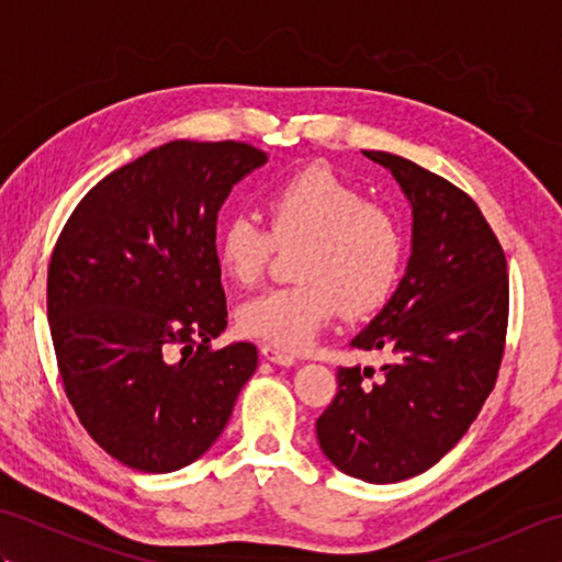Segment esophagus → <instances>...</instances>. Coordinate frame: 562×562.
I'll return each instance as SVG.
<instances>
[{
  "instance_id": "34e87169",
  "label": "esophagus",
  "mask_w": 562,
  "mask_h": 562,
  "mask_svg": "<svg viewBox=\"0 0 562 562\" xmlns=\"http://www.w3.org/2000/svg\"><path fill=\"white\" fill-rule=\"evenodd\" d=\"M260 355L266 357L268 362H274V364H282V367H292L296 364V357L292 352H284L280 348H274V345H262L260 348Z\"/></svg>"
}]
</instances>
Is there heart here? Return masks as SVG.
<instances>
[{
    "label": "heart",
    "instance_id": "b5f03b06",
    "mask_svg": "<svg viewBox=\"0 0 562 562\" xmlns=\"http://www.w3.org/2000/svg\"><path fill=\"white\" fill-rule=\"evenodd\" d=\"M268 223L232 212L217 229V260L238 284L262 278L278 246H296L292 284L250 296L236 312L241 336L302 350L340 308L364 316L384 306L401 280L405 232L389 207L328 166L280 178L266 193Z\"/></svg>",
    "mask_w": 562,
    "mask_h": 562
}]
</instances>
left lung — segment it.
Listing matches in <instances>:
<instances>
[{
	"mask_svg": "<svg viewBox=\"0 0 562 562\" xmlns=\"http://www.w3.org/2000/svg\"><path fill=\"white\" fill-rule=\"evenodd\" d=\"M396 178L413 207V256L389 304L352 340L384 350L374 369L340 367L316 420L326 457L367 483L427 471L465 435L503 362L509 278L505 250L479 205L432 171L389 151H362Z\"/></svg>",
	"mask_w": 562,
	"mask_h": 562,
	"instance_id": "8db88e82",
	"label": "left lung"
}]
</instances>
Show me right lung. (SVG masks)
I'll list each match as a JSON object with an SVG mask.
<instances>
[{
    "mask_svg": "<svg viewBox=\"0 0 562 562\" xmlns=\"http://www.w3.org/2000/svg\"><path fill=\"white\" fill-rule=\"evenodd\" d=\"M266 159L246 142L173 139L105 176L59 232L47 268L59 379L91 439L130 469L202 457L256 372L254 342L212 348L226 328L214 229Z\"/></svg>",
    "mask_w": 562,
    "mask_h": 562,
    "instance_id": "obj_1",
    "label": "right lung"
}]
</instances>
